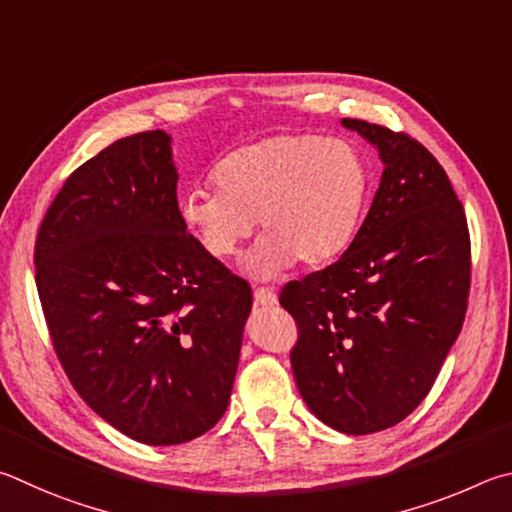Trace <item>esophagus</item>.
<instances>
[{
    "instance_id": "obj_1",
    "label": "esophagus",
    "mask_w": 512,
    "mask_h": 512,
    "mask_svg": "<svg viewBox=\"0 0 512 512\" xmlns=\"http://www.w3.org/2000/svg\"><path fill=\"white\" fill-rule=\"evenodd\" d=\"M254 301L258 303V306L270 308L276 303V294L272 290H267V288H256L254 290Z\"/></svg>"
}]
</instances>
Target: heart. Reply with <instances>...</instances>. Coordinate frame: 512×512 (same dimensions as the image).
I'll use <instances>...</instances> for the list:
<instances>
[{
	"label": "heart",
	"mask_w": 512,
	"mask_h": 512,
	"mask_svg": "<svg viewBox=\"0 0 512 512\" xmlns=\"http://www.w3.org/2000/svg\"><path fill=\"white\" fill-rule=\"evenodd\" d=\"M218 188H191L177 211L206 254L229 258L261 227L247 270L272 276L294 258L321 265L342 254L360 224L369 168L351 141L274 134L240 146L213 168Z\"/></svg>",
	"instance_id": "heart-1"
}]
</instances>
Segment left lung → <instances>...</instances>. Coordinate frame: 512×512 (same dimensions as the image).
Segmentation results:
<instances>
[{"label":"left lung","instance_id":"8db88e82","mask_svg":"<svg viewBox=\"0 0 512 512\" xmlns=\"http://www.w3.org/2000/svg\"><path fill=\"white\" fill-rule=\"evenodd\" d=\"M342 125L378 148V193L342 258L290 281L279 301L299 326L290 362L301 398L321 423L360 436L398 425L432 389L468 310L470 231L423 143Z\"/></svg>","mask_w":512,"mask_h":512}]
</instances>
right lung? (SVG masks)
Returning a JSON list of instances; mask_svg holds the SVG:
<instances>
[{"mask_svg": "<svg viewBox=\"0 0 512 512\" xmlns=\"http://www.w3.org/2000/svg\"><path fill=\"white\" fill-rule=\"evenodd\" d=\"M35 285L78 396L146 445L227 411L251 288L186 231L164 130L114 141L67 177L35 240Z\"/></svg>", "mask_w": 512, "mask_h": 512, "instance_id": "right-lung-1", "label": "right lung"}]
</instances>
